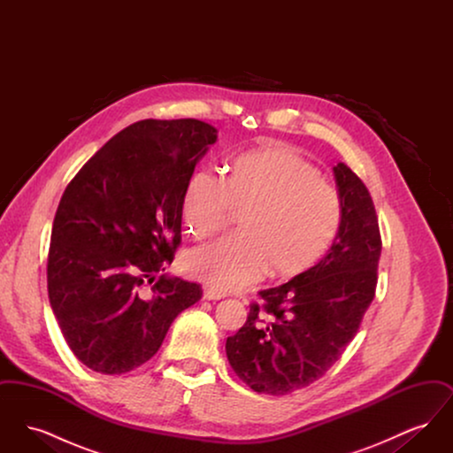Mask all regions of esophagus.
I'll list each match as a JSON object with an SVG mask.
<instances>
[{
	"label": "esophagus",
	"mask_w": 453,
	"mask_h": 453,
	"mask_svg": "<svg viewBox=\"0 0 453 453\" xmlns=\"http://www.w3.org/2000/svg\"><path fill=\"white\" fill-rule=\"evenodd\" d=\"M224 297H227V294L219 288H214V287H205V290H203V299H207V301H220Z\"/></svg>",
	"instance_id": "obj_1"
}]
</instances>
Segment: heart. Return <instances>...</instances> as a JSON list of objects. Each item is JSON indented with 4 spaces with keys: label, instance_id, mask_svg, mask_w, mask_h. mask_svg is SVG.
Returning a JSON list of instances; mask_svg holds the SVG:
<instances>
[{
    "label": "heart",
    "instance_id": "b5f03b06",
    "mask_svg": "<svg viewBox=\"0 0 453 453\" xmlns=\"http://www.w3.org/2000/svg\"><path fill=\"white\" fill-rule=\"evenodd\" d=\"M233 212L237 234L195 248L185 272L219 290L251 285L270 272L290 277L326 251L340 220V196L301 152L272 144L237 157L224 183L192 176L183 195V222L195 239L220 231Z\"/></svg>",
    "mask_w": 453,
    "mask_h": 453
}]
</instances>
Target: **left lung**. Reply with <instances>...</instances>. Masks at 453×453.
Masks as SVG:
<instances>
[{"label": "left lung", "instance_id": "left-lung-1", "mask_svg": "<svg viewBox=\"0 0 453 453\" xmlns=\"http://www.w3.org/2000/svg\"><path fill=\"white\" fill-rule=\"evenodd\" d=\"M342 205L336 237L318 265L259 292L244 326L226 342L237 377L255 392L283 395L321 379L355 338L375 297L382 251L379 220L364 181L334 168Z\"/></svg>", "mask_w": 453, "mask_h": 453}]
</instances>
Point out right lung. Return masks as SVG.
<instances>
[{
  "instance_id": "obj_1",
  "label": "right lung",
  "mask_w": 453,
  "mask_h": 453,
  "mask_svg": "<svg viewBox=\"0 0 453 453\" xmlns=\"http://www.w3.org/2000/svg\"><path fill=\"white\" fill-rule=\"evenodd\" d=\"M216 141V127L196 119L141 120L65 187L47 290L65 343L88 368L120 375L146 364L174 318L202 299L198 283L156 273L181 242L183 195Z\"/></svg>"
}]
</instances>
